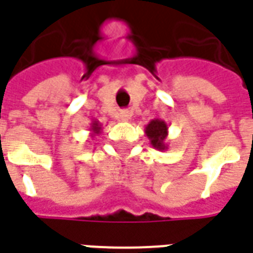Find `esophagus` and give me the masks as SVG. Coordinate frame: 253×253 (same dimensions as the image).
Masks as SVG:
<instances>
[{
    "mask_svg": "<svg viewBox=\"0 0 253 253\" xmlns=\"http://www.w3.org/2000/svg\"><path fill=\"white\" fill-rule=\"evenodd\" d=\"M131 119V112L130 111H122L121 112V121L128 122Z\"/></svg>",
    "mask_w": 253,
    "mask_h": 253,
    "instance_id": "34e87169",
    "label": "esophagus"
}]
</instances>
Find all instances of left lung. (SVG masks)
<instances>
[{
    "label": "left lung",
    "mask_w": 253,
    "mask_h": 253,
    "mask_svg": "<svg viewBox=\"0 0 253 253\" xmlns=\"http://www.w3.org/2000/svg\"><path fill=\"white\" fill-rule=\"evenodd\" d=\"M145 134L149 138L151 145L157 151H166L169 146L166 138L169 135V125L162 119H153L145 126Z\"/></svg>",
    "instance_id": "obj_1"
}]
</instances>
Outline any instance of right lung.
<instances>
[{
	"label": "right lung",
	"instance_id": "1",
	"mask_svg": "<svg viewBox=\"0 0 253 253\" xmlns=\"http://www.w3.org/2000/svg\"><path fill=\"white\" fill-rule=\"evenodd\" d=\"M101 130H102V126L100 122L98 121L91 122V125H90V135H91V138H93V137H96V135H98V134L101 132Z\"/></svg>",
	"mask_w": 253,
	"mask_h": 253
}]
</instances>
